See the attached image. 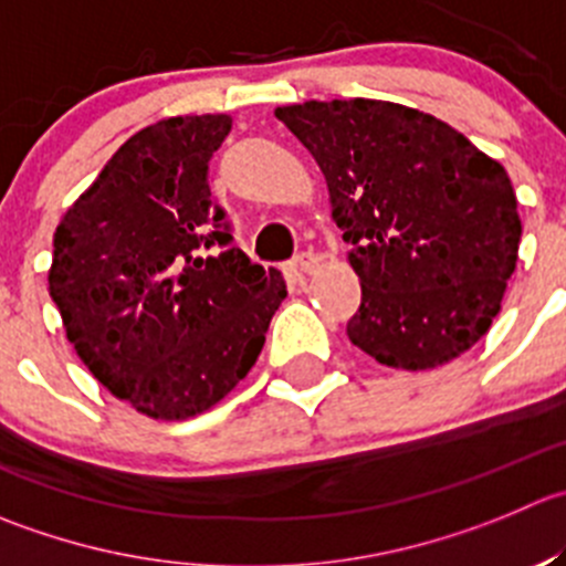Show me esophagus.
<instances>
[{"label":"esophagus","mask_w":566,"mask_h":566,"mask_svg":"<svg viewBox=\"0 0 566 566\" xmlns=\"http://www.w3.org/2000/svg\"><path fill=\"white\" fill-rule=\"evenodd\" d=\"M295 268H298L301 273H315L317 268H321V254H315V251H301L298 256H295Z\"/></svg>","instance_id":"34e87169"}]
</instances>
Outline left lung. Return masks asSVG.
<instances>
[{"instance_id": "obj_1", "label": "left lung", "mask_w": 566, "mask_h": 566, "mask_svg": "<svg viewBox=\"0 0 566 566\" xmlns=\"http://www.w3.org/2000/svg\"><path fill=\"white\" fill-rule=\"evenodd\" d=\"M328 185L361 304L348 337L398 370L473 348L501 312L523 223L506 168L462 132L381 98L276 107Z\"/></svg>"}]
</instances>
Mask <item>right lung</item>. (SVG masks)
I'll list each match as a JSON object with an SVG mask.
<instances>
[{
  "label": "right lung",
  "instance_id": "1",
  "mask_svg": "<svg viewBox=\"0 0 566 566\" xmlns=\"http://www.w3.org/2000/svg\"><path fill=\"white\" fill-rule=\"evenodd\" d=\"M232 115H174L109 157L54 229L49 295L98 384L151 420H188L254 367L287 298L212 207L207 168ZM210 248L221 252L207 255Z\"/></svg>",
  "mask_w": 566,
  "mask_h": 566
}]
</instances>
